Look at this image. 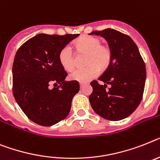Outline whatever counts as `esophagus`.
<instances>
[{
    "label": "esophagus",
    "mask_w": 160,
    "mask_h": 160,
    "mask_svg": "<svg viewBox=\"0 0 160 160\" xmlns=\"http://www.w3.org/2000/svg\"><path fill=\"white\" fill-rule=\"evenodd\" d=\"M84 84H84V83H80V88H82V87L84 86Z\"/></svg>",
    "instance_id": "1"
}]
</instances>
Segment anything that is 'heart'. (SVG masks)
I'll return each mask as SVG.
<instances>
[{"label": "heart", "instance_id": "1", "mask_svg": "<svg viewBox=\"0 0 160 160\" xmlns=\"http://www.w3.org/2000/svg\"><path fill=\"white\" fill-rule=\"evenodd\" d=\"M79 52L88 53L85 68H79L70 74L69 78L80 83H86L97 77L100 73V68L103 69L109 65L111 61V50L106 45L101 44L98 37L85 35L75 42ZM58 60L64 70L71 72L75 68V54L70 45H65L60 50Z\"/></svg>", "mask_w": 160, "mask_h": 160}]
</instances>
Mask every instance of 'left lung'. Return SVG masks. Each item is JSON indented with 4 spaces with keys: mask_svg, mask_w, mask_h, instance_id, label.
I'll use <instances>...</instances> for the list:
<instances>
[{
    "mask_svg": "<svg viewBox=\"0 0 160 160\" xmlns=\"http://www.w3.org/2000/svg\"><path fill=\"white\" fill-rule=\"evenodd\" d=\"M89 35L101 36L108 42L111 61L104 73L90 84L89 102L93 111L102 118L117 121L133 112L142 99L146 83V65L131 37L107 28ZM107 85H110L108 88Z\"/></svg>",
    "mask_w": 160,
    "mask_h": 160,
    "instance_id": "left-lung-1",
    "label": "left lung"
}]
</instances>
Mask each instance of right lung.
Instances as JSON below:
<instances>
[{
  "label": "right lung",
  "mask_w": 160,
  "mask_h": 160,
  "mask_svg": "<svg viewBox=\"0 0 160 160\" xmlns=\"http://www.w3.org/2000/svg\"><path fill=\"white\" fill-rule=\"evenodd\" d=\"M77 37L79 34H38L16 53L13 94L28 119L39 125L52 126L65 119L73 97L80 90L78 81H66L68 73L58 60L60 50ZM51 84L58 87L50 89Z\"/></svg>",
  "instance_id": "obj_1"
}]
</instances>
